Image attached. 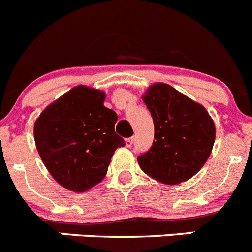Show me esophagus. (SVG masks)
Returning <instances> with one entry per match:
<instances>
[{"mask_svg": "<svg viewBox=\"0 0 252 252\" xmlns=\"http://www.w3.org/2000/svg\"><path fill=\"white\" fill-rule=\"evenodd\" d=\"M125 144H126V146H127V148H131L133 144V137H127V139L125 140Z\"/></svg>", "mask_w": 252, "mask_h": 252, "instance_id": "34e87169", "label": "esophagus"}]
</instances>
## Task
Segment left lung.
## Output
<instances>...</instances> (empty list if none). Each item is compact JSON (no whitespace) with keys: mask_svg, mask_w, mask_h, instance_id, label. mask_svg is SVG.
<instances>
[{"mask_svg":"<svg viewBox=\"0 0 252 252\" xmlns=\"http://www.w3.org/2000/svg\"><path fill=\"white\" fill-rule=\"evenodd\" d=\"M144 102L153 117L155 140L137 157L140 168L165 184L192 178L215 144V124L206 108L164 83L151 86Z\"/></svg>","mask_w":252,"mask_h":252,"instance_id":"obj_1","label":"left lung"}]
</instances>
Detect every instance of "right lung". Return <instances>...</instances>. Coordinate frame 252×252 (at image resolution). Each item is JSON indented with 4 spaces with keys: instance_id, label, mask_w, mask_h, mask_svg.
<instances>
[{
    "instance_id": "1",
    "label": "right lung",
    "mask_w": 252,
    "mask_h": 252,
    "mask_svg": "<svg viewBox=\"0 0 252 252\" xmlns=\"http://www.w3.org/2000/svg\"><path fill=\"white\" fill-rule=\"evenodd\" d=\"M104 93L75 87L48 106L34 126L46 169L60 186L84 192L104 178L125 140L115 132L117 115L103 106Z\"/></svg>"
}]
</instances>
